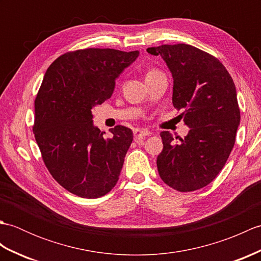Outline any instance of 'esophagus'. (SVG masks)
Listing matches in <instances>:
<instances>
[{
	"mask_svg": "<svg viewBox=\"0 0 261 261\" xmlns=\"http://www.w3.org/2000/svg\"><path fill=\"white\" fill-rule=\"evenodd\" d=\"M150 135V132L147 130H141V129H136L134 130V136H135V140L137 142H140L143 139H146V137Z\"/></svg>",
	"mask_w": 261,
	"mask_h": 261,
	"instance_id": "esophagus-1",
	"label": "esophagus"
}]
</instances>
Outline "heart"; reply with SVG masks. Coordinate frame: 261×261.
Masks as SVG:
<instances>
[{
    "instance_id": "1",
    "label": "heart",
    "mask_w": 261,
    "mask_h": 261,
    "mask_svg": "<svg viewBox=\"0 0 261 261\" xmlns=\"http://www.w3.org/2000/svg\"><path fill=\"white\" fill-rule=\"evenodd\" d=\"M158 74H162V73H160V71H159V70H157V69H150V70H149L148 73H147L146 79H147V77H151V76L158 75Z\"/></svg>"
}]
</instances>
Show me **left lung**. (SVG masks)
<instances>
[{"mask_svg": "<svg viewBox=\"0 0 261 261\" xmlns=\"http://www.w3.org/2000/svg\"><path fill=\"white\" fill-rule=\"evenodd\" d=\"M160 55L174 79L173 105L191 127L175 142L163 131V151L157 157L160 178L178 192L208 185L228 160L234 146L240 109L229 71L212 55L185 43L148 48Z\"/></svg>", "mask_w": 261, "mask_h": 261, "instance_id": "8db88e82", "label": "left lung"}]
</instances>
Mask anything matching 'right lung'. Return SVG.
I'll return each mask as SVG.
<instances>
[{"mask_svg": "<svg viewBox=\"0 0 261 261\" xmlns=\"http://www.w3.org/2000/svg\"><path fill=\"white\" fill-rule=\"evenodd\" d=\"M139 51L87 48L66 53L49 66L35 99V134L49 173L65 190L84 198L108 194L119 180L134 135H113L93 124L92 110L111 97L115 80Z\"/></svg>", "mask_w": 261, "mask_h": 261, "instance_id": "obj_1", "label": "right lung"}]
</instances>
